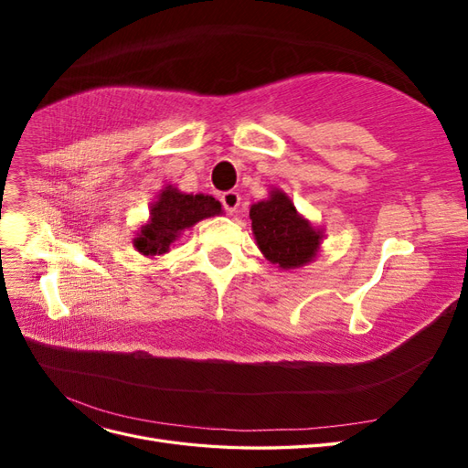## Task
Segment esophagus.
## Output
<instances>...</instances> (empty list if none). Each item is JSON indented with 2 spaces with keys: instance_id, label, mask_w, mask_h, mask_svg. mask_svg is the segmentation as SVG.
<instances>
[{
  "instance_id": "1",
  "label": "esophagus",
  "mask_w": 468,
  "mask_h": 468,
  "mask_svg": "<svg viewBox=\"0 0 468 468\" xmlns=\"http://www.w3.org/2000/svg\"><path fill=\"white\" fill-rule=\"evenodd\" d=\"M220 203L229 215H234L236 208L239 207V195L236 191H226L220 195Z\"/></svg>"
}]
</instances>
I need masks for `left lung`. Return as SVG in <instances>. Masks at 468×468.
<instances>
[{"label": "left lung", "instance_id": "obj_1", "mask_svg": "<svg viewBox=\"0 0 468 468\" xmlns=\"http://www.w3.org/2000/svg\"><path fill=\"white\" fill-rule=\"evenodd\" d=\"M250 218L258 248L273 265L296 269L316 258L324 234L296 212L287 193L273 189L269 199L251 205Z\"/></svg>", "mask_w": 468, "mask_h": 468}]
</instances>
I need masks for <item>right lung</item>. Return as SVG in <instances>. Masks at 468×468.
Returning <instances> with one entry per match:
<instances>
[{"mask_svg": "<svg viewBox=\"0 0 468 468\" xmlns=\"http://www.w3.org/2000/svg\"><path fill=\"white\" fill-rule=\"evenodd\" d=\"M220 212L222 207L215 197L203 193L187 195L167 186L158 195V201L152 203L150 220L140 226L133 244L143 256H162L169 251V246L183 230L191 229L203 218L217 217Z\"/></svg>", "mask_w": 468, "mask_h": 468, "instance_id": "obj_1", "label": "right lung"}]
</instances>
